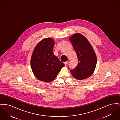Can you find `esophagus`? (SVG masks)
<instances>
[{
  "mask_svg": "<svg viewBox=\"0 0 120 120\" xmlns=\"http://www.w3.org/2000/svg\"><path fill=\"white\" fill-rule=\"evenodd\" d=\"M68 61H67V62H64V64H65V66H67V65L68 64Z\"/></svg>",
  "mask_w": 120,
  "mask_h": 120,
  "instance_id": "1",
  "label": "esophagus"
}]
</instances>
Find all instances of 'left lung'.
Listing matches in <instances>:
<instances>
[{
	"mask_svg": "<svg viewBox=\"0 0 120 120\" xmlns=\"http://www.w3.org/2000/svg\"><path fill=\"white\" fill-rule=\"evenodd\" d=\"M78 57V64L71 72L77 80L88 78L94 71L97 64L95 52L89 41L80 33L73 34L69 39Z\"/></svg>",
	"mask_w": 120,
	"mask_h": 120,
	"instance_id": "obj_1",
	"label": "left lung"
}]
</instances>
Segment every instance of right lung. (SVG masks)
<instances>
[{"mask_svg":"<svg viewBox=\"0 0 120 120\" xmlns=\"http://www.w3.org/2000/svg\"><path fill=\"white\" fill-rule=\"evenodd\" d=\"M55 42L51 38L40 41L34 49L30 59L33 73L40 81L51 82L65 65L53 52Z\"/></svg>","mask_w":120,"mask_h":120,"instance_id":"obj_1","label":"right lung"}]
</instances>
